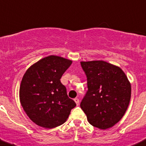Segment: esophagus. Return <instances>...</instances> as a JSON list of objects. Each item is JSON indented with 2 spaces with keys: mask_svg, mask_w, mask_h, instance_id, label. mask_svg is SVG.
Wrapping results in <instances>:
<instances>
[{
  "mask_svg": "<svg viewBox=\"0 0 146 146\" xmlns=\"http://www.w3.org/2000/svg\"><path fill=\"white\" fill-rule=\"evenodd\" d=\"M74 101H75V102H76V105H77V106L79 105V99H78V98H75Z\"/></svg>",
  "mask_w": 146,
  "mask_h": 146,
  "instance_id": "obj_1",
  "label": "esophagus"
}]
</instances>
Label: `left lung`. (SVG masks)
I'll list each match as a JSON object with an SVG mask.
<instances>
[{
  "label": "left lung",
  "instance_id": "1",
  "mask_svg": "<svg viewBox=\"0 0 146 146\" xmlns=\"http://www.w3.org/2000/svg\"><path fill=\"white\" fill-rule=\"evenodd\" d=\"M88 90L81 108L94 127L106 130L124 116L130 103L131 86L117 66L103 60L81 62Z\"/></svg>",
  "mask_w": 146,
  "mask_h": 146
}]
</instances>
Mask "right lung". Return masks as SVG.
<instances>
[{"mask_svg": "<svg viewBox=\"0 0 146 146\" xmlns=\"http://www.w3.org/2000/svg\"><path fill=\"white\" fill-rule=\"evenodd\" d=\"M72 61L50 55L32 65L26 71L19 89L21 104L32 122L44 128L63 124L76 106L60 82Z\"/></svg>", "mask_w": 146, "mask_h": 146, "instance_id": "add662e5", "label": "right lung"}]
</instances>
